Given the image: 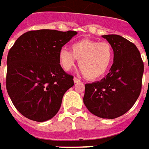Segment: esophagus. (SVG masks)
Returning <instances> with one entry per match:
<instances>
[{
    "mask_svg": "<svg viewBox=\"0 0 149 149\" xmlns=\"http://www.w3.org/2000/svg\"><path fill=\"white\" fill-rule=\"evenodd\" d=\"M73 81H74V83H78L81 81V80L78 79V78H77V77H74L73 78Z\"/></svg>",
    "mask_w": 149,
    "mask_h": 149,
    "instance_id": "34e87169",
    "label": "esophagus"
}]
</instances>
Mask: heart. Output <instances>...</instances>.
<instances>
[{
    "instance_id": "obj_1",
    "label": "heart",
    "mask_w": 149,
    "mask_h": 149,
    "mask_svg": "<svg viewBox=\"0 0 149 149\" xmlns=\"http://www.w3.org/2000/svg\"><path fill=\"white\" fill-rule=\"evenodd\" d=\"M58 62L65 72L74 67L77 59L80 71L87 79H98L107 72L113 61L114 51L109 43L82 39L72 45V51L62 48L58 51Z\"/></svg>"
}]
</instances>
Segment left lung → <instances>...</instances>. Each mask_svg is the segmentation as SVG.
I'll return each instance as SVG.
<instances>
[{
	"label": "left lung",
	"instance_id": "8db88e82",
	"mask_svg": "<svg viewBox=\"0 0 149 149\" xmlns=\"http://www.w3.org/2000/svg\"><path fill=\"white\" fill-rule=\"evenodd\" d=\"M114 51V63L103 79L85 86L86 107L102 119H116L134 105L142 87L143 63L137 47L117 34L102 35Z\"/></svg>",
	"mask_w": 149,
	"mask_h": 149
}]
</instances>
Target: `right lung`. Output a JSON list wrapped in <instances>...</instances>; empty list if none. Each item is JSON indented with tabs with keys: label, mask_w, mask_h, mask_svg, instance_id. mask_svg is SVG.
Masks as SVG:
<instances>
[{
	"label": "right lung",
	"mask_w": 149,
	"mask_h": 149,
	"mask_svg": "<svg viewBox=\"0 0 149 149\" xmlns=\"http://www.w3.org/2000/svg\"><path fill=\"white\" fill-rule=\"evenodd\" d=\"M77 32L39 29L19 37L7 56L6 90L15 107L38 122L52 119L61 107L73 77L58 62V51Z\"/></svg>",
	"instance_id": "add662e5"
}]
</instances>
